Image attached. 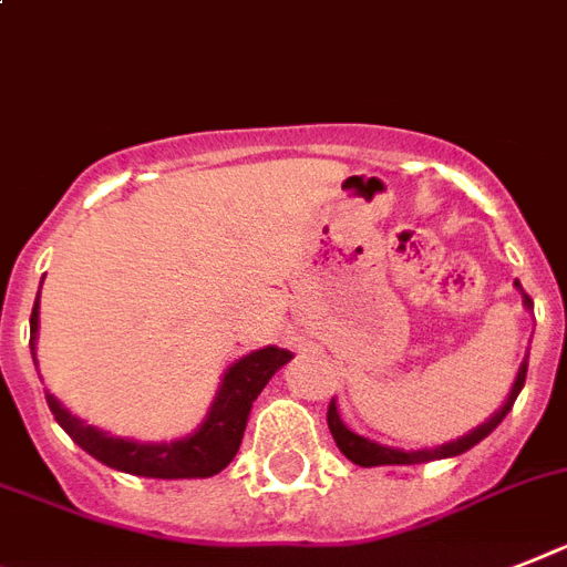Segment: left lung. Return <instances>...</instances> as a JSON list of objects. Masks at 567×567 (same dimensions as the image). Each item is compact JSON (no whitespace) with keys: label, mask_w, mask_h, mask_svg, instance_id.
<instances>
[{"label":"left lung","mask_w":567,"mask_h":567,"mask_svg":"<svg viewBox=\"0 0 567 567\" xmlns=\"http://www.w3.org/2000/svg\"><path fill=\"white\" fill-rule=\"evenodd\" d=\"M516 287H518V292H522V301H525L527 310H533L530 295L522 289V284H518V280H516ZM525 377H527V359L522 362V368H518L516 382H513V388H509V396L502 409L495 411L493 417L486 420L484 425H478V429H472L470 434H463V437H457V441H452V443H443V446H437V449H417V452H405V449L379 446V443L368 441V437H362V434L350 432L348 425L341 423L339 409H336V400H330V409H327V425H330V434H333L336 446L341 449V455L348 457V461L359 463V466H409V463H429V461H441V457H455V455H463V452H470L475 443L484 441L486 434H493L495 425L507 417V411L513 409V402H516L518 391L525 388Z\"/></svg>","instance_id":"obj_1"}]
</instances>
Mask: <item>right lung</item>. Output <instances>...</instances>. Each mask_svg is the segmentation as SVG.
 <instances>
[{"instance_id": "add662e5", "label": "right lung", "mask_w": 567, "mask_h": 567, "mask_svg": "<svg viewBox=\"0 0 567 567\" xmlns=\"http://www.w3.org/2000/svg\"><path fill=\"white\" fill-rule=\"evenodd\" d=\"M37 327H40V295H37L34 310H31V357H34ZM292 359V353L284 348L255 350L249 357L237 359L223 377V385L217 391V400L210 405L205 423L194 434L173 443H138L126 437H112L95 425H86L78 420L69 409L60 405L54 394L45 391L51 414L63 425V432L72 437L83 452L106 463L112 470L142 475V478H210L234 461L240 449L243 432L249 423L251 402L264 391L266 382L275 377L278 368Z\"/></svg>"}]
</instances>
